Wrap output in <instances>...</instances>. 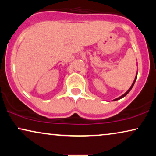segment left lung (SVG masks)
Returning <instances> with one entry per match:
<instances>
[{
  "label": "left lung",
  "mask_w": 156,
  "mask_h": 156,
  "mask_svg": "<svg viewBox=\"0 0 156 156\" xmlns=\"http://www.w3.org/2000/svg\"><path fill=\"white\" fill-rule=\"evenodd\" d=\"M137 74L138 73H136V77H135V80H134V81H133V84H132V85L131 86V87H130V88L129 89V90H128L126 92L125 94H123L122 95V96H121V97H119V98H116V99H114L113 100V101H116V100H119V99H122L123 97H124L125 96H126L128 94H129V92L131 90V89H132V87H133V85H134V84H135V82H136V78H137Z\"/></svg>",
  "instance_id": "8db88e82"
}]
</instances>
